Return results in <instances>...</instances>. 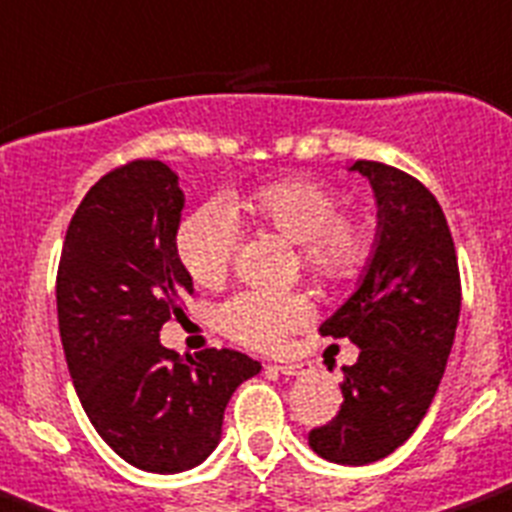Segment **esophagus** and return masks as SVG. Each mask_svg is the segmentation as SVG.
<instances>
[{"instance_id": "obj_1", "label": "esophagus", "mask_w": 512, "mask_h": 512, "mask_svg": "<svg viewBox=\"0 0 512 512\" xmlns=\"http://www.w3.org/2000/svg\"><path fill=\"white\" fill-rule=\"evenodd\" d=\"M270 372H276V375H286V377H294V375H302V364H268Z\"/></svg>"}]
</instances>
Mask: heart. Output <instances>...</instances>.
Masks as SVG:
<instances>
[{
  "mask_svg": "<svg viewBox=\"0 0 512 512\" xmlns=\"http://www.w3.org/2000/svg\"><path fill=\"white\" fill-rule=\"evenodd\" d=\"M338 192L317 179H276L236 197L234 208L252 226L273 229L299 247V263L328 286L354 283L375 255L377 223L364 210H338ZM176 260L187 276L213 289L229 276L234 257V226L218 205H200L179 221L174 234ZM312 317L309 299L299 291H239L218 307V328L236 343L257 351H278L291 333Z\"/></svg>",
  "mask_w": 512,
  "mask_h": 512,
  "instance_id": "obj_1",
  "label": "heart"
}]
</instances>
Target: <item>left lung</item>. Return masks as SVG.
<instances>
[{"instance_id": "1", "label": "left lung", "mask_w": 512, "mask_h": 512, "mask_svg": "<svg viewBox=\"0 0 512 512\" xmlns=\"http://www.w3.org/2000/svg\"><path fill=\"white\" fill-rule=\"evenodd\" d=\"M377 197V244L359 289L320 325L349 338L359 359L343 367V403L309 448L343 466H364L414 435L440 388L461 315V273L435 195L406 171L356 161Z\"/></svg>"}]
</instances>
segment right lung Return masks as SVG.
<instances>
[{
    "label": "right lung",
    "instance_id": "1",
    "mask_svg": "<svg viewBox=\"0 0 512 512\" xmlns=\"http://www.w3.org/2000/svg\"><path fill=\"white\" fill-rule=\"evenodd\" d=\"M182 208L163 161L111 169L77 205L57 270L59 336L77 398L103 442L153 474L203 463L234 390L260 372L242 351L184 359L161 346L163 322H182L192 294L174 252Z\"/></svg>",
    "mask_w": 512,
    "mask_h": 512
}]
</instances>
